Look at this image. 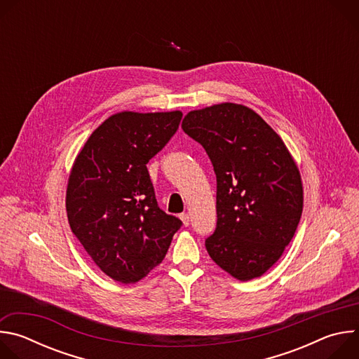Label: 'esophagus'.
Returning <instances> with one entry per match:
<instances>
[{
	"label": "esophagus",
	"instance_id": "1",
	"mask_svg": "<svg viewBox=\"0 0 359 359\" xmlns=\"http://www.w3.org/2000/svg\"><path fill=\"white\" fill-rule=\"evenodd\" d=\"M180 220H182L183 226H189L190 224V216L187 213H182L180 215Z\"/></svg>",
	"mask_w": 359,
	"mask_h": 359
}]
</instances>
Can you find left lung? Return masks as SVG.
<instances>
[{
	"label": "left lung",
	"mask_w": 359,
	"mask_h": 359,
	"mask_svg": "<svg viewBox=\"0 0 359 359\" xmlns=\"http://www.w3.org/2000/svg\"><path fill=\"white\" fill-rule=\"evenodd\" d=\"M182 129L206 150L217 179L209 255L240 281L262 277L301 219L304 190L294 158L259 114L233 102L190 111Z\"/></svg>",
	"instance_id": "1"
}]
</instances>
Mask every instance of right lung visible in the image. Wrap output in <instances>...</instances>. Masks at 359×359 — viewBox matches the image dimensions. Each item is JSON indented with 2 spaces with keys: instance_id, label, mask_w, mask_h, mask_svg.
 <instances>
[{
  "instance_id": "1",
  "label": "right lung",
  "mask_w": 359,
  "mask_h": 359,
  "mask_svg": "<svg viewBox=\"0 0 359 359\" xmlns=\"http://www.w3.org/2000/svg\"><path fill=\"white\" fill-rule=\"evenodd\" d=\"M182 115L118 112L92 132L75 158L65 198L68 222L95 264L115 281L146 277L182 226L159 209L146 168Z\"/></svg>"
}]
</instances>
